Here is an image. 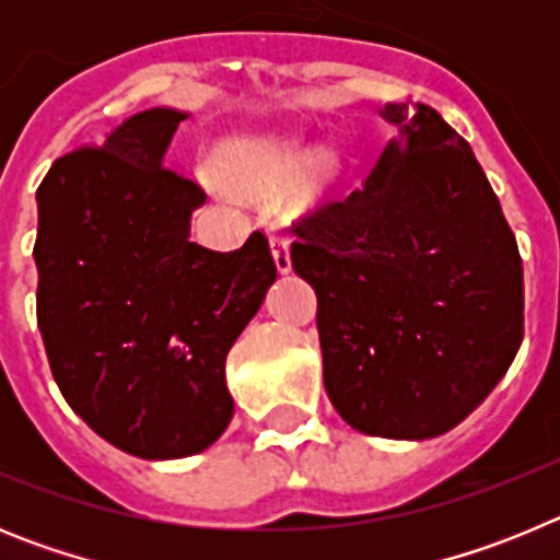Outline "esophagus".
Here are the masks:
<instances>
[{"label": "esophagus", "instance_id": "obj_1", "mask_svg": "<svg viewBox=\"0 0 560 560\" xmlns=\"http://www.w3.org/2000/svg\"><path fill=\"white\" fill-rule=\"evenodd\" d=\"M269 244H271V257H275L277 271H280V275H289L291 271V252H289L291 237L285 235V232H275Z\"/></svg>", "mask_w": 560, "mask_h": 560}]
</instances>
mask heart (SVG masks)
Instances as JSON below:
<instances>
[{
    "label": "heart",
    "mask_w": 560,
    "mask_h": 560,
    "mask_svg": "<svg viewBox=\"0 0 560 560\" xmlns=\"http://www.w3.org/2000/svg\"><path fill=\"white\" fill-rule=\"evenodd\" d=\"M328 151H316L311 156L308 145L300 133H252V137H232L219 151L212 153V171L232 192L264 199L283 192L300 179L305 171L308 185H323L330 176Z\"/></svg>",
    "instance_id": "obj_1"
}]
</instances>
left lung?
I'll return each mask as SVG.
<instances>
[{
	"label": "left lung",
	"instance_id": "1",
	"mask_svg": "<svg viewBox=\"0 0 560 560\" xmlns=\"http://www.w3.org/2000/svg\"><path fill=\"white\" fill-rule=\"evenodd\" d=\"M345 199L296 221L291 266L316 291L325 389L350 427L427 440L482 404L524 334L516 237L471 145L418 103Z\"/></svg>",
	"mask_w": 560,
	"mask_h": 560
}]
</instances>
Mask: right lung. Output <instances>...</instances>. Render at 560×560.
Returning a JSON list of instances; mask_svg holds the SVG:
<instances>
[{
  "label": "right lung",
  "mask_w": 560,
  "mask_h": 560,
  "mask_svg": "<svg viewBox=\"0 0 560 560\" xmlns=\"http://www.w3.org/2000/svg\"><path fill=\"white\" fill-rule=\"evenodd\" d=\"M187 112L145 108L56 160L36 192L38 330L67 404L120 452L190 457L230 427L226 353L277 280L264 232L190 241L199 185L167 171Z\"/></svg>",
  "instance_id": "add662e5"
}]
</instances>
